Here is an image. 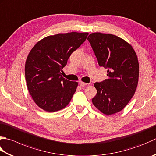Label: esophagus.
<instances>
[{
	"mask_svg": "<svg viewBox=\"0 0 156 156\" xmlns=\"http://www.w3.org/2000/svg\"><path fill=\"white\" fill-rule=\"evenodd\" d=\"M79 84H80V87H85L87 85V83H85V82H83L82 81L79 82Z\"/></svg>",
	"mask_w": 156,
	"mask_h": 156,
	"instance_id": "obj_1",
	"label": "esophagus"
}]
</instances>
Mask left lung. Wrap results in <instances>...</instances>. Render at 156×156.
Instances as JSON below:
<instances>
[{
	"label": "left lung",
	"mask_w": 156,
	"mask_h": 156,
	"mask_svg": "<svg viewBox=\"0 0 156 156\" xmlns=\"http://www.w3.org/2000/svg\"><path fill=\"white\" fill-rule=\"evenodd\" d=\"M90 43L100 66L108 69V79L95 82L97 90L92 101L105 115L120 112L135 94L139 81L138 58L132 46L111 34L92 33Z\"/></svg>",
	"instance_id": "left-lung-1"
}]
</instances>
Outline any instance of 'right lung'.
Listing matches in <instances>:
<instances>
[{
	"label": "right lung",
	"mask_w": 156,
	"mask_h": 156,
	"mask_svg": "<svg viewBox=\"0 0 156 156\" xmlns=\"http://www.w3.org/2000/svg\"><path fill=\"white\" fill-rule=\"evenodd\" d=\"M88 32L57 34L42 38L27 55L25 76L30 95L40 108L54 112L69 104L77 82L62 76L71 54L86 41Z\"/></svg>",
	"instance_id": "obj_1"
}]
</instances>
